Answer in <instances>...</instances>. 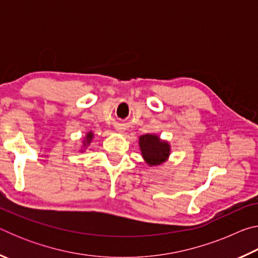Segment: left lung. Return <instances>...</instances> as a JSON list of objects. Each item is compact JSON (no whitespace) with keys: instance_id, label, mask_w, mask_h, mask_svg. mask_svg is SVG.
I'll return each instance as SVG.
<instances>
[{"instance_id":"obj_1","label":"left lung","mask_w":258,"mask_h":258,"mask_svg":"<svg viewBox=\"0 0 258 258\" xmlns=\"http://www.w3.org/2000/svg\"><path fill=\"white\" fill-rule=\"evenodd\" d=\"M139 147L143 159L149 166H159L167 161L171 146L156 134H145L139 138Z\"/></svg>"}]
</instances>
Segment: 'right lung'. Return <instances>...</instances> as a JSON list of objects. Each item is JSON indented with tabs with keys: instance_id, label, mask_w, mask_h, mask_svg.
Instances as JSON below:
<instances>
[{
	"instance_id": "right-lung-1",
	"label": "right lung",
	"mask_w": 258,
	"mask_h": 258,
	"mask_svg": "<svg viewBox=\"0 0 258 258\" xmlns=\"http://www.w3.org/2000/svg\"><path fill=\"white\" fill-rule=\"evenodd\" d=\"M94 134L92 132H87L86 137L84 138V141H83V148L81 149V151H84V149H86L87 146H90V143L92 142Z\"/></svg>"
}]
</instances>
